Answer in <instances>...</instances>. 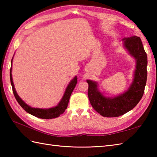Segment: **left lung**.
<instances>
[{
    "instance_id": "left-lung-1",
    "label": "left lung",
    "mask_w": 157,
    "mask_h": 157,
    "mask_svg": "<svg viewBox=\"0 0 157 157\" xmlns=\"http://www.w3.org/2000/svg\"><path fill=\"white\" fill-rule=\"evenodd\" d=\"M123 40L124 47L136 61L134 80L128 90L114 98H108L99 92L97 83L87 80L90 102L96 112L106 117H116L131 111L138 105L144 92L148 60L141 39L134 36Z\"/></svg>"
}]
</instances>
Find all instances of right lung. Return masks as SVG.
<instances>
[{
  "mask_svg": "<svg viewBox=\"0 0 157 157\" xmlns=\"http://www.w3.org/2000/svg\"><path fill=\"white\" fill-rule=\"evenodd\" d=\"M12 61H13V59H12ZM12 61H11V63H12ZM11 70H12V66L11 67V70H10V79H11V84L12 86L13 92V94H14V96L17 100V101L18 102L20 106H21L26 112L36 117L45 119L56 118L65 112V109H67V107L70 96H71V93L73 90H74L75 86L77 84V82H78V80H77V79H78L77 76H75V78H73L71 82H70L69 85L67 86V87L65 90V92L64 93V95L63 96L61 101H60V102L59 103L57 106H56L55 107H52V108H50V109H38V108H32L31 106L28 105L27 104H25V102H23V101H22V99L19 97L17 94L15 87H14V84H13V82Z\"/></svg>",
  "mask_w": 157,
  "mask_h": 157,
  "instance_id": "right-lung-1",
  "label": "right lung"
}]
</instances>
